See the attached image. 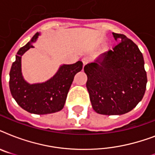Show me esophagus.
Wrapping results in <instances>:
<instances>
[{
	"mask_svg": "<svg viewBox=\"0 0 155 155\" xmlns=\"http://www.w3.org/2000/svg\"><path fill=\"white\" fill-rule=\"evenodd\" d=\"M82 62L84 63V65H86V64L91 62V58L89 57H84V58H82Z\"/></svg>",
	"mask_w": 155,
	"mask_h": 155,
	"instance_id": "esophagus-1",
	"label": "esophagus"
}]
</instances>
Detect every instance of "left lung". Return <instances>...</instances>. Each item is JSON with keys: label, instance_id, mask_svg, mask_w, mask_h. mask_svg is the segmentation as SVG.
<instances>
[{"label": "left lung", "instance_id": "obj_1", "mask_svg": "<svg viewBox=\"0 0 155 155\" xmlns=\"http://www.w3.org/2000/svg\"><path fill=\"white\" fill-rule=\"evenodd\" d=\"M118 42L96 63L84 66L92 108L103 115H121L142 101L147 83L142 52L125 35L113 33Z\"/></svg>", "mask_w": 155, "mask_h": 155}]
</instances>
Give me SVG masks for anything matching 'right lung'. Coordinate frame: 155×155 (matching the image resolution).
Segmentation results:
<instances>
[{
	"label": "right lung",
	"mask_w": 155,
	"mask_h": 155,
	"mask_svg": "<svg viewBox=\"0 0 155 155\" xmlns=\"http://www.w3.org/2000/svg\"><path fill=\"white\" fill-rule=\"evenodd\" d=\"M38 36V33H36L30 42L20 48L17 53L9 72V88L16 102L23 109L35 114H48L63 108L74 76L82 70L83 63L78 61L74 64L63 65L47 82L29 84L21 75V59L23 54L34 47L31 42H35Z\"/></svg>",
	"instance_id": "1"
}]
</instances>
